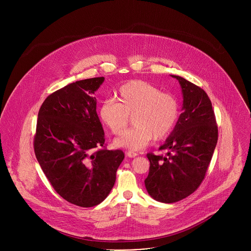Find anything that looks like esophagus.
I'll list each match as a JSON object with an SVG mask.
<instances>
[{"label": "esophagus", "mask_w": 251, "mask_h": 251, "mask_svg": "<svg viewBox=\"0 0 251 251\" xmlns=\"http://www.w3.org/2000/svg\"><path fill=\"white\" fill-rule=\"evenodd\" d=\"M126 155H127L129 158H135V157L138 156V154L135 153V152H133V151H127V152H126Z\"/></svg>", "instance_id": "34e87169"}]
</instances>
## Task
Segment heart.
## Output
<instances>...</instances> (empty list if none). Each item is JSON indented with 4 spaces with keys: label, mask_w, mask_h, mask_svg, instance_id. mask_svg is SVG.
<instances>
[{
    "label": "heart",
    "mask_w": 251,
    "mask_h": 251,
    "mask_svg": "<svg viewBox=\"0 0 251 251\" xmlns=\"http://www.w3.org/2000/svg\"><path fill=\"white\" fill-rule=\"evenodd\" d=\"M116 99L101 103L98 117L101 123L115 135L127 127L129 116L133 114L135 125L114 143L118 147L131 151L146 148L155 138H166L175 128L180 116V104L176 97L162 92L155 85L143 80H131L123 84L116 93Z\"/></svg>",
    "instance_id": "b5f03b06"
}]
</instances>
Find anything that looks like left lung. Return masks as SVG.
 <instances>
[{"label":"left lung","instance_id":"8db88e82","mask_svg":"<svg viewBox=\"0 0 251 251\" xmlns=\"http://www.w3.org/2000/svg\"><path fill=\"white\" fill-rule=\"evenodd\" d=\"M178 80L183 93V113L159 150L147 154L148 194L156 201L172 203L193 194L203 181L218 143V125L211 102L203 89L187 79Z\"/></svg>","mask_w":251,"mask_h":251}]
</instances>
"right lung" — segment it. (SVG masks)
Instances as JSON below:
<instances>
[{
    "label": "right lung",
    "instance_id": "add662e5",
    "mask_svg": "<svg viewBox=\"0 0 251 251\" xmlns=\"http://www.w3.org/2000/svg\"><path fill=\"white\" fill-rule=\"evenodd\" d=\"M103 81L104 77L75 81L49 95L33 138L35 157L54 191L82 207L107 198L124 159L123 151L105 148L93 97Z\"/></svg>",
    "mask_w": 251,
    "mask_h": 251
}]
</instances>
